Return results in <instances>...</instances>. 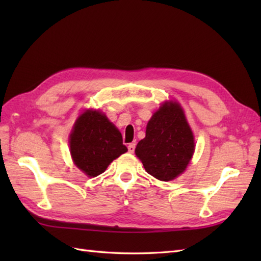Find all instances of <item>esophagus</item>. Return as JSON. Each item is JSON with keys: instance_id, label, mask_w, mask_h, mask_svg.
<instances>
[{"instance_id": "obj_1", "label": "esophagus", "mask_w": 261, "mask_h": 261, "mask_svg": "<svg viewBox=\"0 0 261 261\" xmlns=\"http://www.w3.org/2000/svg\"><path fill=\"white\" fill-rule=\"evenodd\" d=\"M135 149H136V142H131L129 143V146H127V150H129V152H135Z\"/></svg>"}]
</instances>
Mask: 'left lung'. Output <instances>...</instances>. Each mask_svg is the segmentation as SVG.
I'll use <instances>...</instances> for the list:
<instances>
[{
    "instance_id": "obj_1",
    "label": "left lung",
    "mask_w": 261,
    "mask_h": 261,
    "mask_svg": "<svg viewBox=\"0 0 261 261\" xmlns=\"http://www.w3.org/2000/svg\"><path fill=\"white\" fill-rule=\"evenodd\" d=\"M195 150L194 136L178 102L162 104L138 142L136 154L148 174L163 181L175 179L185 171Z\"/></svg>"
}]
</instances>
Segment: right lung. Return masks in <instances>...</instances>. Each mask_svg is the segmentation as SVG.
<instances>
[{
	"mask_svg": "<svg viewBox=\"0 0 261 261\" xmlns=\"http://www.w3.org/2000/svg\"><path fill=\"white\" fill-rule=\"evenodd\" d=\"M74 164L88 177H96L127 148L121 132L104 113L86 110L77 118L69 136Z\"/></svg>",
	"mask_w": 261,
	"mask_h": 261,
	"instance_id": "obj_1",
	"label": "right lung"
}]
</instances>
